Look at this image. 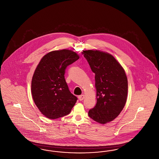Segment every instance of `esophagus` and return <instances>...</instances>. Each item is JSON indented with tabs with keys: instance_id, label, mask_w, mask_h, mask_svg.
<instances>
[{
	"instance_id": "1",
	"label": "esophagus",
	"mask_w": 159,
	"mask_h": 159,
	"mask_svg": "<svg viewBox=\"0 0 159 159\" xmlns=\"http://www.w3.org/2000/svg\"><path fill=\"white\" fill-rule=\"evenodd\" d=\"M78 98H79L80 101H82V100H83V99L84 98V95H79V96L78 97Z\"/></svg>"
}]
</instances>
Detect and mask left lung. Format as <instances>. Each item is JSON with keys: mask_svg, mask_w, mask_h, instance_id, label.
<instances>
[{"mask_svg": "<svg viewBox=\"0 0 159 159\" xmlns=\"http://www.w3.org/2000/svg\"><path fill=\"white\" fill-rule=\"evenodd\" d=\"M95 73L97 104L89 116L104 125L113 121L121 113L128 96V79L121 64L112 55L99 50L83 51Z\"/></svg>", "mask_w": 159, "mask_h": 159, "instance_id": "8db88e82", "label": "left lung"}]
</instances>
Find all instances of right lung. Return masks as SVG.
I'll return each mask as SVG.
<instances>
[{
    "label": "right lung",
    "mask_w": 159,
    "mask_h": 159,
    "mask_svg": "<svg viewBox=\"0 0 159 159\" xmlns=\"http://www.w3.org/2000/svg\"><path fill=\"white\" fill-rule=\"evenodd\" d=\"M68 49L46 53L35 69L31 80V95L41 113L56 119L70 113L77 97L68 89L64 74L67 67L79 58Z\"/></svg>",
    "instance_id": "add662e5"
}]
</instances>
